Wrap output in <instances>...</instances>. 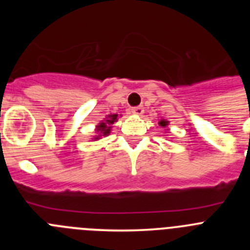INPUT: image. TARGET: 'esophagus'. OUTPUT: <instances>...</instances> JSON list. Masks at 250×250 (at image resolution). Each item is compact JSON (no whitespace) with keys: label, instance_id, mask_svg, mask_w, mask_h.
Listing matches in <instances>:
<instances>
[{"label":"esophagus","instance_id":"esophagus-1","mask_svg":"<svg viewBox=\"0 0 250 250\" xmlns=\"http://www.w3.org/2000/svg\"><path fill=\"white\" fill-rule=\"evenodd\" d=\"M131 112L136 116H141V115L144 114V107L143 106H135V107H132Z\"/></svg>","mask_w":250,"mask_h":250}]
</instances>
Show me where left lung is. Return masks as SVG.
<instances>
[{"label":"left lung","mask_w":250,"mask_h":250,"mask_svg":"<svg viewBox=\"0 0 250 250\" xmlns=\"http://www.w3.org/2000/svg\"><path fill=\"white\" fill-rule=\"evenodd\" d=\"M167 120H160L159 121V125H160V126H163V127H167Z\"/></svg>","instance_id":"left-lung-1"}]
</instances>
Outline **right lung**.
Here are the masks:
<instances>
[{"instance_id": "add662e5", "label": "right lung", "mask_w": 250, "mask_h": 250, "mask_svg": "<svg viewBox=\"0 0 250 250\" xmlns=\"http://www.w3.org/2000/svg\"><path fill=\"white\" fill-rule=\"evenodd\" d=\"M115 121H118V114H112V115H107V118H106L105 121H101L99 124L98 126H96V131L99 132V135L96 138H94V140H99L101 136H107L110 134V130H111V125L115 123Z\"/></svg>"}]
</instances>
